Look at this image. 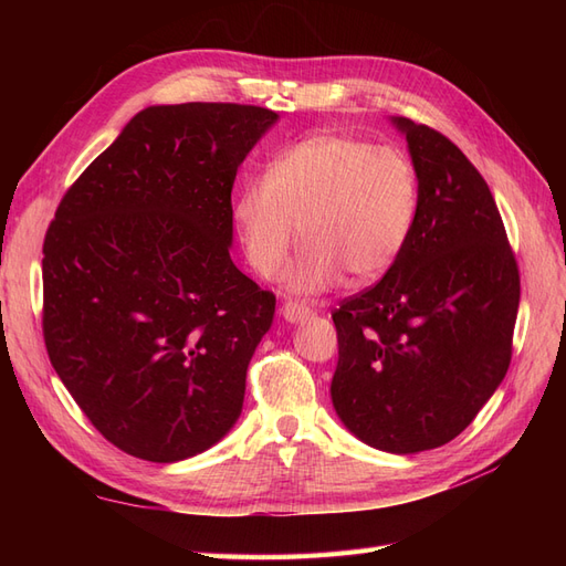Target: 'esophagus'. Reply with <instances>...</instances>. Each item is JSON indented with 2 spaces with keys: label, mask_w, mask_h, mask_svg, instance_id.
<instances>
[{
  "label": "esophagus",
  "mask_w": 566,
  "mask_h": 566,
  "mask_svg": "<svg viewBox=\"0 0 566 566\" xmlns=\"http://www.w3.org/2000/svg\"><path fill=\"white\" fill-rule=\"evenodd\" d=\"M281 314H283V318H285V321H290V323H297V321H304L306 316H312V314H314V310H312V306H306V304L297 302V300H287V302L283 304Z\"/></svg>",
  "instance_id": "obj_1"
}]
</instances>
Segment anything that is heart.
<instances>
[{"label": "heart", "instance_id": "obj_1", "mask_svg": "<svg viewBox=\"0 0 566 566\" xmlns=\"http://www.w3.org/2000/svg\"><path fill=\"white\" fill-rule=\"evenodd\" d=\"M420 175L403 150L349 134L323 132L287 144L269 169L233 198L248 262L276 279L300 238L306 245L285 281L295 293H321L342 273L361 285L399 262L420 219Z\"/></svg>", "mask_w": 566, "mask_h": 566}]
</instances>
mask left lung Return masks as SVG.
Masks as SVG:
<instances>
[{
  "label": "left lung",
  "instance_id": "obj_1",
  "mask_svg": "<svg viewBox=\"0 0 566 566\" xmlns=\"http://www.w3.org/2000/svg\"><path fill=\"white\" fill-rule=\"evenodd\" d=\"M420 175V219L385 276L339 302L331 397L389 453L455 439L505 378L520 269L489 184L441 132L394 119Z\"/></svg>",
  "mask_w": 566,
  "mask_h": 566
}]
</instances>
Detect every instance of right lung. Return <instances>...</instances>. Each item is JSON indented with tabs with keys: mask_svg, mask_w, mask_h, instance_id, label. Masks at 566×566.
<instances>
[{
	"mask_svg": "<svg viewBox=\"0 0 566 566\" xmlns=\"http://www.w3.org/2000/svg\"><path fill=\"white\" fill-rule=\"evenodd\" d=\"M273 119L262 106L202 101L136 113L46 229L49 361L134 458H191L241 416L276 295L231 262V191Z\"/></svg>",
	"mask_w": 566,
	"mask_h": 566,
	"instance_id": "right-lung-1",
	"label": "right lung"
}]
</instances>
